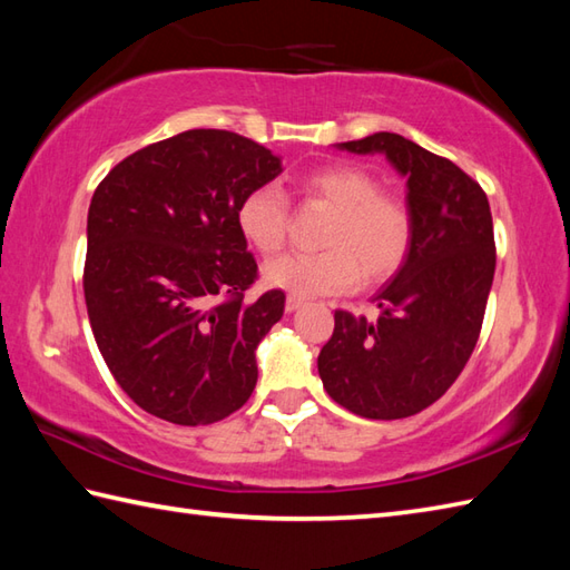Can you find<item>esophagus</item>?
Here are the masks:
<instances>
[{
	"instance_id": "obj_1",
	"label": "esophagus",
	"mask_w": 570,
	"mask_h": 570,
	"mask_svg": "<svg viewBox=\"0 0 570 570\" xmlns=\"http://www.w3.org/2000/svg\"><path fill=\"white\" fill-rule=\"evenodd\" d=\"M301 306H304V298H298V296H286V311H288V313L298 311Z\"/></svg>"
}]
</instances>
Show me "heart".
<instances>
[{"label": "heart", "instance_id": "b5f03b06", "mask_svg": "<svg viewBox=\"0 0 570 570\" xmlns=\"http://www.w3.org/2000/svg\"><path fill=\"white\" fill-rule=\"evenodd\" d=\"M301 196L333 208L321 235V252L284 254L264 266V282L288 296L311 298L345 294L360 282L382 284L409 257L414 217L406 200L384 193L370 171L355 164H325L298 180ZM292 200L264 184L247 190L237 205L242 237L262 254L284 247Z\"/></svg>", "mask_w": 570, "mask_h": 570}]
</instances>
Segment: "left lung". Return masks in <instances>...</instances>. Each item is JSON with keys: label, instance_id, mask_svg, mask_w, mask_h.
<instances>
[{"label": "left lung", "instance_id": "1", "mask_svg": "<svg viewBox=\"0 0 570 570\" xmlns=\"http://www.w3.org/2000/svg\"><path fill=\"white\" fill-rule=\"evenodd\" d=\"M382 151L406 176L414 239L402 269L374 296V321L335 311L318 372L333 402L365 419H406L441 399L480 337L494 276L485 190L445 156L392 131L343 141Z\"/></svg>", "mask_w": 570, "mask_h": 570}]
</instances>
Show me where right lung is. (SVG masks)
I'll return each mask as SVG.
<instances>
[{"instance_id": "obj_1", "label": "right lung", "mask_w": 570, "mask_h": 570, "mask_svg": "<svg viewBox=\"0 0 570 570\" xmlns=\"http://www.w3.org/2000/svg\"><path fill=\"white\" fill-rule=\"evenodd\" d=\"M278 171L257 141L188 129L129 154L95 188L88 318L112 377L151 416L205 426L252 396L254 350L286 296L272 288L245 298L259 269L237 205Z\"/></svg>"}]
</instances>
